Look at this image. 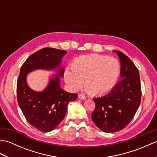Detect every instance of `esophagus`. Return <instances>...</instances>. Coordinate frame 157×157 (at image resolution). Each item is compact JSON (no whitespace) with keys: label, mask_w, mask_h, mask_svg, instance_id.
Returning <instances> with one entry per match:
<instances>
[{"label":"esophagus","mask_w":157,"mask_h":157,"mask_svg":"<svg viewBox=\"0 0 157 157\" xmlns=\"http://www.w3.org/2000/svg\"><path fill=\"white\" fill-rule=\"evenodd\" d=\"M78 97H79V98H80V99H82V100H85V99L86 98V96L84 95V94H79L78 95Z\"/></svg>","instance_id":"obj_1"}]
</instances>
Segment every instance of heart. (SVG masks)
I'll return each mask as SVG.
<instances>
[{
  "label": "heart",
  "instance_id": "b5f03b06",
  "mask_svg": "<svg viewBox=\"0 0 157 157\" xmlns=\"http://www.w3.org/2000/svg\"><path fill=\"white\" fill-rule=\"evenodd\" d=\"M121 66L115 58L96 54L82 55L75 58L71 70L64 73L66 84L72 90H78L84 82L86 90L92 96L109 92L117 82Z\"/></svg>",
  "mask_w": 157,
  "mask_h": 157
}]
</instances>
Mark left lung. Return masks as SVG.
I'll return each instance as SVG.
<instances>
[{
  "mask_svg": "<svg viewBox=\"0 0 157 157\" xmlns=\"http://www.w3.org/2000/svg\"><path fill=\"white\" fill-rule=\"evenodd\" d=\"M121 61V80L108 94L93 98L94 124L106 133L118 132L128 125L140 105L141 84L138 68L124 53L115 51Z\"/></svg>",
  "mask_w": 157,
  "mask_h": 157,
  "instance_id": "1",
  "label": "left lung"
}]
</instances>
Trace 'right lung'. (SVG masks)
Returning a JSON list of instances; mask_svg holds the SVG:
<instances>
[{
    "mask_svg": "<svg viewBox=\"0 0 157 157\" xmlns=\"http://www.w3.org/2000/svg\"><path fill=\"white\" fill-rule=\"evenodd\" d=\"M66 53L64 50L42 48L28 57L20 69L17 82L18 104L29 124L41 132H51L57 127L65 117L69 102L76 100L78 94L61 88L59 77L63 78L64 74L61 67L42 92L29 88L26 78L29 72L36 69L56 70Z\"/></svg>",
    "mask_w": 157,
    "mask_h": 157,
    "instance_id": "right-lung-1",
    "label": "right lung"
}]
</instances>
